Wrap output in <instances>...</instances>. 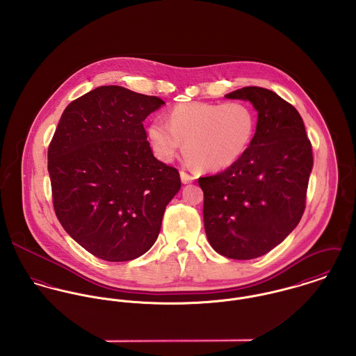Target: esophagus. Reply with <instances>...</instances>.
I'll use <instances>...</instances> for the list:
<instances>
[{"instance_id": "esophagus-1", "label": "esophagus", "mask_w": 356, "mask_h": 356, "mask_svg": "<svg viewBox=\"0 0 356 356\" xmlns=\"http://www.w3.org/2000/svg\"><path fill=\"white\" fill-rule=\"evenodd\" d=\"M179 175H181V181H182V184H191V182H193V179H195V177L193 175H191V174H188L186 171H181L179 172Z\"/></svg>"}]
</instances>
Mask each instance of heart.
<instances>
[{
	"label": "heart",
	"instance_id": "b5f03b06",
	"mask_svg": "<svg viewBox=\"0 0 356 356\" xmlns=\"http://www.w3.org/2000/svg\"><path fill=\"white\" fill-rule=\"evenodd\" d=\"M254 130L256 115L245 102H184L170 111L167 122H151L148 138L163 161L174 160L184 143V152L196 168L219 171L245 153Z\"/></svg>",
	"mask_w": 356,
	"mask_h": 356
}]
</instances>
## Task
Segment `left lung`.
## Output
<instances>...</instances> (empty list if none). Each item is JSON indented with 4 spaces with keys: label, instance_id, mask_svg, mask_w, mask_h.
<instances>
[{
    "label": "left lung",
    "instance_id": "obj_1",
    "mask_svg": "<svg viewBox=\"0 0 356 356\" xmlns=\"http://www.w3.org/2000/svg\"><path fill=\"white\" fill-rule=\"evenodd\" d=\"M226 97L252 102L256 133L236 163L199 178L204 229L218 254L248 260L270 252L300 222L312 149L300 113L274 92L248 86Z\"/></svg>",
    "mask_w": 356,
    "mask_h": 356
}]
</instances>
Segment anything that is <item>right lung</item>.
Wrapping results in <instances>:
<instances>
[{
	"label": "right lung",
	"mask_w": 356,
	"mask_h": 356,
	"mask_svg": "<svg viewBox=\"0 0 356 356\" xmlns=\"http://www.w3.org/2000/svg\"><path fill=\"white\" fill-rule=\"evenodd\" d=\"M164 102L100 86L70 102L48 149L51 200L64 230L108 261L133 260L157 238L179 172L153 156L144 120Z\"/></svg>",
	"instance_id": "1"
}]
</instances>
